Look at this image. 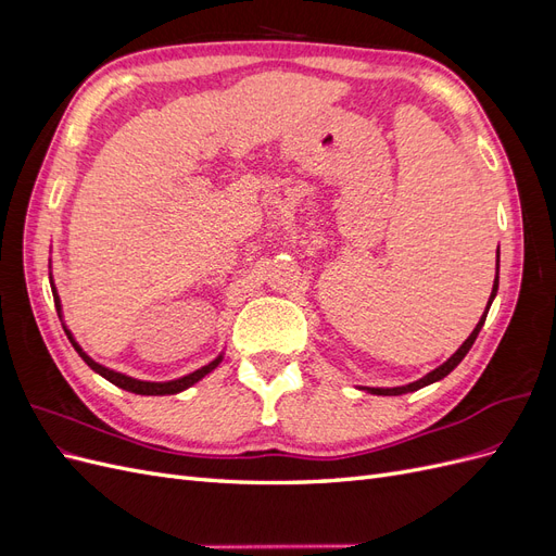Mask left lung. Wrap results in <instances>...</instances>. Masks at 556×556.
I'll list each match as a JSON object with an SVG mask.
<instances>
[{
	"instance_id": "1",
	"label": "left lung",
	"mask_w": 556,
	"mask_h": 556,
	"mask_svg": "<svg viewBox=\"0 0 556 556\" xmlns=\"http://www.w3.org/2000/svg\"><path fill=\"white\" fill-rule=\"evenodd\" d=\"M496 292H498V252H496V278H494V288H492L490 301H486V311H484V315L480 317V323L476 325V329L470 331L468 339L462 343V348H459L457 352H454V355H452L447 362H443L439 368H433L431 374H427L425 378H419V380H415V382H410V384H403V387H364V390L371 392V394H378V396H399V394L417 392V390H422V387H427V384H431V382L443 380L450 371H454V368L459 366V362L466 357V352H468L470 348H473V343H476V339H478V333H480V329H482V325H484V319H486V313H490V306H492V301H494Z\"/></svg>"
}]
</instances>
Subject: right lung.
<instances>
[{"mask_svg":"<svg viewBox=\"0 0 556 556\" xmlns=\"http://www.w3.org/2000/svg\"><path fill=\"white\" fill-rule=\"evenodd\" d=\"M50 290H53V299H55V308H58V315H60V319H62V301H60V294H58V290H55V282H53V274H50ZM62 327H64V333H66V339L72 341V345H74V350L78 352V355L83 357V362H86L94 374H99L102 378H106L109 382H113L115 387H121V390H127V392H131V394H141V396H164V394H178V392H182V390H188V387H192L194 382H199L201 378L204 376H208L213 368L223 362V355H217L213 362H208L206 366H201V368H197V371H192V374H188V376H182V378H176V380H166V382H150V380H137V378H129V376H125V374H117V371H113V368H106V366H102L99 362H94L86 350H83L78 343H76V339H74V333L66 329V325L62 323Z\"/></svg>","mask_w":556,"mask_h":556,"instance_id":"right-lung-1","label":"right lung"}]
</instances>
